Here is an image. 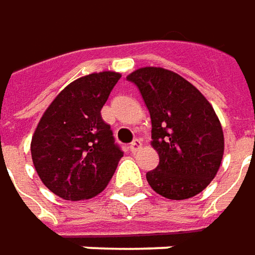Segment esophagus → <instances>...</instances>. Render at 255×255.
Wrapping results in <instances>:
<instances>
[{
	"label": "esophagus",
	"instance_id": "obj_1",
	"mask_svg": "<svg viewBox=\"0 0 255 255\" xmlns=\"http://www.w3.org/2000/svg\"><path fill=\"white\" fill-rule=\"evenodd\" d=\"M141 145H142L141 139L135 138V139H134V141H132V142L129 144V146H128V148H129V151H131V152H136V151H138V149L141 148Z\"/></svg>",
	"mask_w": 255,
	"mask_h": 255
}]
</instances>
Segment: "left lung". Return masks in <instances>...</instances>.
<instances>
[{"label":"left lung","instance_id":"obj_1","mask_svg":"<svg viewBox=\"0 0 255 255\" xmlns=\"http://www.w3.org/2000/svg\"><path fill=\"white\" fill-rule=\"evenodd\" d=\"M141 93L152 124V146L159 163L146 172L161 196L183 200L213 180L224 151L223 129L213 107L178 73L142 67L128 75Z\"/></svg>","mask_w":255,"mask_h":255}]
</instances>
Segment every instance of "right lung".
Here are the masks:
<instances>
[{
    "instance_id": "obj_1",
    "label": "right lung",
    "mask_w": 255,
    "mask_h": 255,
    "mask_svg": "<svg viewBox=\"0 0 255 255\" xmlns=\"http://www.w3.org/2000/svg\"><path fill=\"white\" fill-rule=\"evenodd\" d=\"M121 75L101 72L66 86L42 116L31 154L43 185L65 200L99 195L124 155L101 109Z\"/></svg>"
}]
</instances>
